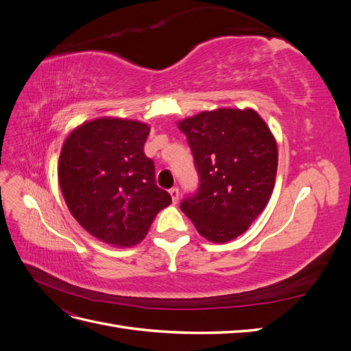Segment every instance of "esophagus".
Here are the masks:
<instances>
[{
    "label": "esophagus",
    "mask_w": 351,
    "mask_h": 351,
    "mask_svg": "<svg viewBox=\"0 0 351 351\" xmlns=\"http://www.w3.org/2000/svg\"><path fill=\"white\" fill-rule=\"evenodd\" d=\"M169 195H171V199H173V202H174V204H177V202H178V196H180V192H178V189H177V187H173V189H169Z\"/></svg>",
    "instance_id": "obj_1"
}]
</instances>
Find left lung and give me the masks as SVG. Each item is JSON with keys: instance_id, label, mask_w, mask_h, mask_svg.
I'll return each mask as SVG.
<instances>
[{"instance_id": "1", "label": "left lung", "mask_w": 351, "mask_h": 351, "mask_svg": "<svg viewBox=\"0 0 351 351\" xmlns=\"http://www.w3.org/2000/svg\"><path fill=\"white\" fill-rule=\"evenodd\" d=\"M199 174L195 195L180 209L206 240L239 237L259 217L272 195L278 165L277 142L250 108L204 111L178 123Z\"/></svg>"}]
</instances>
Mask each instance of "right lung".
I'll list each match as a JSON object with an SVG mask.
<instances>
[{
    "mask_svg": "<svg viewBox=\"0 0 351 351\" xmlns=\"http://www.w3.org/2000/svg\"><path fill=\"white\" fill-rule=\"evenodd\" d=\"M149 130L141 121L102 117L79 125L62 145L58 182L71 215L112 246L143 240L158 212L171 204L143 152Z\"/></svg>",
    "mask_w": 351,
    "mask_h": 351,
    "instance_id": "add662e5",
    "label": "right lung"
}]
</instances>
